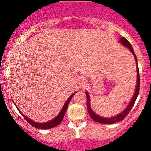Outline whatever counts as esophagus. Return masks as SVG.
I'll return each mask as SVG.
<instances>
[{
	"label": "esophagus",
	"instance_id": "1",
	"mask_svg": "<svg viewBox=\"0 0 151 151\" xmlns=\"http://www.w3.org/2000/svg\"><path fill=\"white\" fill-rule=\"evenodd\" d=\"M84 83H85V82H83V80H81V83H82V84L84 85Z\"/></svg>",
	"mask_w": 151,
	"mask_h": 151
}]
</instances>
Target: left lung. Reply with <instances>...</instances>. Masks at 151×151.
<instances>
[{
	"label": "left lung",
	"instance_id": "1",
	"mask_svg": "<svg viewBox=\"0 0 151 151\" xmlns=\"http://www.w3.org/2000/svg\"><path fill=\"white\" fill-rule=\"evenodd\" d=\"M119 42H121V44L125 46L127 48L129 49V50L131 51V52L134 55V58L135 60H136V64H137V86H136V90H135V93L134 94L133 97H132V100H131L130 103H129V105L127 106V107L122 112L118 114V115L116 116H114L112 118H103V117L99 116V115H96V113H94L93 111L92 110L91 107V104H90V96L88 95V92H85V94H86V96H87V104H88V113H89L90 116L91 117L93 121H96V122L99 123H103V124H110V123H115L117 122H119V121H122V120L124 119L127 115L129 114V112H130L131 109L132 108V106H134V104L135 101H136L137 98V96L139 94V85H140V80H139V68H138V64H137V59L136 57V55H135L134 52L133 48H132V45L131 44L129 43V41L124 37H121L120 39Z\"/></svg>",
	"mask_w": 151,
	"mask_h": 151
}]
</instances>
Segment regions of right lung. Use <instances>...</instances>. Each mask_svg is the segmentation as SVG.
Here are the masks:
<instances>
[{
  "mask_svg": "<svg viewBox=\"0 0 151 151\" xmlns=\"http://www.w3.org/2000/svg\"><path fill=\"white\" fill-rule=\"evenodd\" d=\"M76 93V92H75ZM75 93H73L72 95L71 96L69 97V98L67 99V101H66V103H65L64 105H63V108H62V109L60 110V112H59L58 115H57V116L55 117V118H54V119H52V121H49V122H46V123H36V122H34L33 121H32V120H30V118H28V117H26L25 115H24L22 113V112H20L21 115H22V116L24 117V118H25V120H26L27 121H28V123H30L31 126H33V127L35 128H37V129H52V128H54L55 127V126H57L59 124V123H60L62 122V121H63V117H64V115L65 113H66V111L67 109V107H68V105L69 104L70 101H71V98H72L73 96L75 94ZM18 109V108H17Z\"/></svg>",
  "mask_w": 151,
  "mask_h": 151,
  "instance_id": "right-lung-1",
  "label": "right lung"
}]
</instances>
